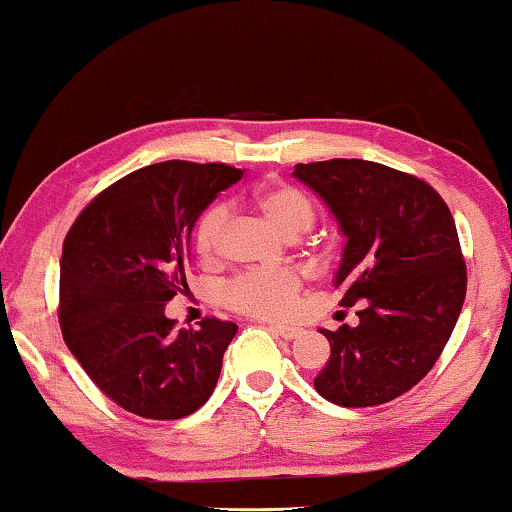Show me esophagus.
<instances>
[{"instance_id":"34e87169","label":"esophagus","mask_w":512,"mask_h":512,"mask_svg":"<svg viewBox=\"0 0 512 512\" xmlns=\"http://www.w3.org/2000/svg\"><path fill=\"white\" fill-rule=\"evenodd\" d=\"M270 330L276 335H281L283 339H297L301 335V328L294 326H281V324H270Z\"/></svg>"}]
</instances>
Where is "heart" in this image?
Listing matches in <instances>:
<instances>
[{"instance_id":"b5f03b06","label":"heart","mask_w":512,"mask_h":512,"mask_svg":"<svg viewBox=\"0 0 512 512\" xmlns=\"http://www.w3.org/2000/svg\"><path fill=\"white\" fill-rule=\"evenodd\" d=\"M254 204L285 236L297 238L315 222V204L301 188L292 184H270L254 193ZM227 204L215 202L195 224V249L202 258L218 254L224 227H227ZM301 279L294 270H249L224 285L220 297L224 306L249 317L281 319L297 308Z\"/></svg>"}]
</instances>
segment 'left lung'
Instances as JSON below:
<instances>
[{"instance_id":"left-lung-1","label":"left lung","mask_w":512,"mask_h":512,"mask_svg":"<svg viewBox=\"0 0 512 512\" xmlns=\"http://www.w3.org/2000/svg\"><path fill=\"white\" fill-rule=\"evenodd\" d=\"M346 238L335 288L360 303L357 326L324 330L330 357L315 378L339 407H375L425 378L465 301V261L450 209L414 175L364 159L297 164Z\"/></svg>"}]
</instances>
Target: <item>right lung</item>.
Returning <instances> with one entry per match:
<instances>
[{
    "label": "right lung",
    "instance_id": "1",
    "mask_svg": "<svg viewBox=\"0 0 512 512\" xmlns=\"http://www.w3.org/2000/svg\"><path fill=\"white\" fill-rule=\"evenodd\" d=\"M240 168L161 161L89 202L62 245L60 328L71 355L130 414L177 420L218 384L233 321L175 328L166 303L186 283L191 231Z\"/></svg>",
    "mask_w": 512,
    "mask_h": 512
}]
</instances>
